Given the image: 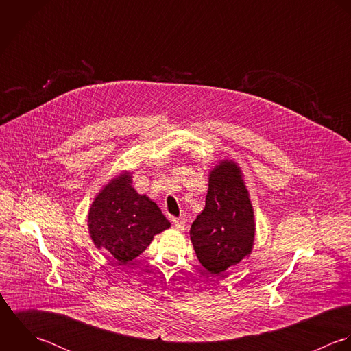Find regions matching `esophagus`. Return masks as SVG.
<instances>
[{
    "label": "esophagus",
    "instance_id": "34e87169",
    "mask_svg": "<svg viewBox=\"0 0 351 351\" xmlns=\"http://www.w3.org/2000/svg\"><path fill=\"white\" fill-rule=\"evenodd\" d=\"M172 222H173V225L178 228V229H180V230H183L184 229V226H186V218H183V217H179V218H172Z\"/></svg>",
    "mask_w": 351,
    "mask_h": 351
}]
</instances>
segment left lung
<instances>
[{
  "mask_svg": "<svg viewBox=\"0 0 351 351\" xmlns=\"http://www.w3.org/2000/svg\"><path fill=\"white\" fill-rule=\"evenodd\" d=\"M199 263L221 274L250 256L255 240L254 208L240 167L221 160L209 172L206 205L190 229Z\"/></svg>",
  "mask_w": 351,
  "mask_h": 351,
  "instance_id": "left-lung-1",
  "label": "left lung"
}]
</instances>
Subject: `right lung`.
<instances>
[{
	"instance_id": "right-lung-1",
	"label": "right lung",
	"mask_w": 351,
	"mask_h": 351,
	"mask_svg": "<svg viewBox=\"0 0 351 351\" xmlns=\"http://www.w3.org/2000/svg\"><path fill=\"white\" fill-rule=\"evenodd\" d=\"M132 172L110 180L93 199L88 229L96 248L108 251L117 261L136 259L153 237L171 226L160 208L132 186Z\"/></svg>"
}]
</instances>
